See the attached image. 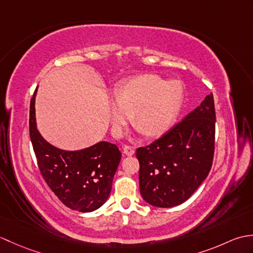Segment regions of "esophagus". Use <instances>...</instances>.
Instances as JSON below:
<instances>
[{
	"label": "esophagus",
	"mask_w": 253,
	"mask_h": 253,
	"mask_svg": "<svg viewBox=\"0 0 253 253\" xmlns=\"http://www.w3.org/2000/svg\"><path fill=\"white\" fill-rule=\"evenodd\" d=\"M123 152L125 153L128 157H131V155L135 154V149L130 146H124L123 147Z\"/></svg>",
	"instance_id": "obj_1"
}]
</instances>
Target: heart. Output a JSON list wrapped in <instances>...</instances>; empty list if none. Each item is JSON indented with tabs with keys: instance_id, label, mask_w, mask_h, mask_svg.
Listing matches in <instances>:
<instances>
[{
	"instance_id": "heart-1",
	"label": "heart",
	"mask_w": 253,
	"mask_h": 253,
	"mask_svg": "<svg viewBox=\"0 0 253 253\" xmlns=\"http://www.w3.org/2000/svg\"><path fill=\"white\" fill-rule=\"evenodd\" d=\"M115 100L107 102L112 132L121 136L124 127L132 120L144 136L164 135L178 116L184 87L178 80H168L154 74H146L121 84Z\"/></svg>"
}]
</instances>
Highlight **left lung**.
<instances>
[{
    "label": "left lung",
    "instance_id": "8db88e82",
    "mask_svg": "<svg viewBox=\"0 0 253 253\" xmlns=\"http://www.w3.org/2000/svg\"><path fill=\"white\" fill-rule=\"evenodd\" d=\"M215 139L213 94L164 136L138 148L139 186L143 200L157 208L185 202L211 169Z\"/></svg>",
    "mask_w": 253,
    "mask_h": 253
}]
</instances>
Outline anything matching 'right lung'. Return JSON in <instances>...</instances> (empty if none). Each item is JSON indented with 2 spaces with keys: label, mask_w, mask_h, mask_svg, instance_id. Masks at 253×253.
<instances>
[{
  "label": "right lung",
  "mask_w": 253,
  "mask_h": 253,
  "mask_svg": "<svg viewBox=\"0 0 253 253\" xmlns=\"http://www.w3.org/2000/svg\"><path fill=\"white\" fill-rule=\"evenodd\" d=\"M36 95L37 90L30 102L29 132L42 177L67 208L92 212L110 196L122 153L116 144L107 141L75 151L47 142L37 129Z\"/></svg>",
  "instance_id": "1"
}]
</instances>
